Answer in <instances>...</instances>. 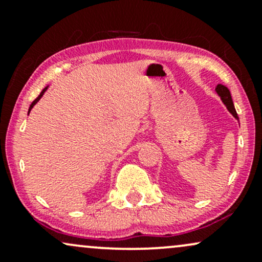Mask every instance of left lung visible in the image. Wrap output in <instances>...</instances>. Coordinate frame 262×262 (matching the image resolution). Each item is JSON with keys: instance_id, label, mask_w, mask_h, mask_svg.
<instances>
[{"instance_id": "8db88e82", "label": "left lung", "mask_w": 262, "mask_h": 262, "mask_svg": "<svg viewBox=\"0 0 262 262\" xmlns=\"http://www.w3.org/2000/svg\"><path fill=\"white\" fill-rule=\"evenodd\" d=\"M216 92L217 94L220 95L221 99L224 103V105L227 106V109H228V112L232 114L233 116L236 120H239L238 118V114L235 112V107H234V104H233V100H232V95H230V92L229 89L226 87V85H222V84H218L216 87Z\"/></svg>"}]
</instances>
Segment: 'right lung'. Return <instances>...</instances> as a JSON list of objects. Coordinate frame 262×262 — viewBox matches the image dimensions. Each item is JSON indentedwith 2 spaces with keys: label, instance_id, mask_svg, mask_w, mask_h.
Listing matches in <instances>:
<instances>
[{
  "label": "right lung",
  "instance_id": "right-lung-1",
  "mask_svg": "<svg viewBox=\"0 0 262 262\" xmlns=\"http://www.w3.org/2000/svg\"><path fill=\"white\" fill-rule=\"evenodd\" d=\"M46 89H48V87H45L44 89H42V91H41V93H40V94H39V97H38V98H36V99H35V100H34L32 104H30V106H29V112H28V114H29V113H30V110H32V109H33V106H34V105H35V104H36V103H38V101L40 100V98H41V97H42V95H44V93H45V91H46Z\"/></svg>",
  "mask_w": 262,
  "mask_h": 262
}]
</instances>
